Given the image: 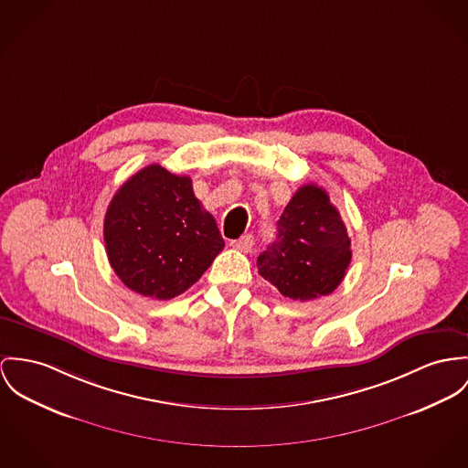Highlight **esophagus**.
<instances>
[{
  "label": "esophagus",
  "instance_id": "34e87169",
  "mask_svg": "<svg viewBox=\"0 0 468 468\" xmlns=\"http://www.w3.org/2000/svg\"><path fill=\"white\" fill-rule=\"evenodd\" d=\"M231 246L235 250H239V251L250 252L252 250V246H254V239H252V235H242L239 240H233Z\"/></svg>",
  "mask_w": 468,
  "mask_h": 468
}]
</instances>
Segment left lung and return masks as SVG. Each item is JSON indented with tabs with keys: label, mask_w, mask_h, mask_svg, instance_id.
Masks as SVG:
<instances>
[{
	"label": "left lung",
	"mask_w": 468,
	"mask_h": 468,
	"mask_svg": "<svg viewBox=\"0 0 468 468\" xmlns=\"http://www.w3.org/2000/svg\"><path fill=\"white\" fill-rule=\"evenodd\" d=\"M351 239L327 192L303 185L278 220V235L258 256V272L285 297L310 301L331 293L351 263Z\"/></svg>",
	"instance_id": "1"
}]
</instances>
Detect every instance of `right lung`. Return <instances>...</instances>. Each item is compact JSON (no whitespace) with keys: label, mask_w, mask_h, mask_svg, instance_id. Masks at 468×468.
Wrapping results in <instances>:
<instances>
[{"label":"right lung","mask_w":468,"mask_h":468,"mask_svg":"<svg viewBox=\"0 0 468 468\" xmlns=\"http://www.w3.org/2000/svg\"><path fill=\"white\" fill-rule=\"evenodd\" d=\"M103 237L119 280L151 299L192 287L222 251L216 218L194 196L192 180L151 164L115 192Z\"/></svg>","instance_id":"obj_1"}]
</instances>
